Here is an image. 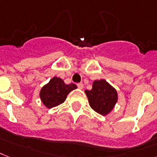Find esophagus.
Returning <instances> with one entry per match:
<instances>
[{
  "mask_svg": "<svg viewBox=\"0 0 157 157\" xmlns=\"http://www.w3.org/2000/svg\"><path fill=\"white\" fill-rule=\"evenodd\" d=\"M77 86H78V87L79 88V89H82V88H83V83H82V82H79V83H78Z\"/></svg>",
  "mask_w": 157,
  "mask_h": 157,
  "instance_id": "1",
  "label": "esophagus"
}]
</instances>
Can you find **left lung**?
<instances>
[{"instance_id": "obj_1", "label": "left lung", "mask_w": 157, "mask_h": 157, "mask_svg": "<svg viewBox=\"0 0 157 157\" xmlns=\"http://www.w3.org/2000/svg\"><path fill=\"white\" fill-rule=\"evenodd\" d=\"M85 93L91 107L102 115L110 113L117 102L116 90L104 79L94 81L92 89L86 90Z\"/></svg>"}]
</instances>
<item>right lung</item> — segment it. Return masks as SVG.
I'll return each mask as SVG.
<instances>
[{
    "mask_svg": "<svg viewBox=\"0 0 157 157\" xmlns=\"http://www.w3.org/2000/svg\"><path fill=\"white\" fill-rule=\"evenodd\" d=\"M75 88L77 86L74 83L65 84L61 78L54 77L41 89L40 98L42 103L50 109L64 102L68 94Z\"/></svg>",
    "mask_w": 157,
    "mask_h": 157,
    "instance_id": "obj_1",
    "label": "right lung"
}]
</instances>
